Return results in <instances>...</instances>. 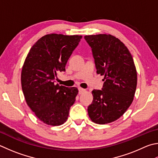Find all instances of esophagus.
I'll return each mask as SVG.
<instances>
[{"mask_svg":"<svg viewBox=\"0 0 158 158\" xmlns=\"http://www.w3.org/2000/svg\"><path fill=\"white\" fill-rule=\"evenodd\" d=\"M78 90H79V94H81V93H84V92L85 91V89L81 88H78Z\"/></svg>","mask_w":158,"mask_h":158,"instance_id":"34e87169","label":"esophagus"}]
</instances>
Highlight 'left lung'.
Returning a JSON list of instances; mask_svg holds the SVG:
<instances>
[{
	"label": "left lung",
	"instance_id": "obj_1",
	"mask_svg": "<svg viewBox=\"0 0 158 158\" xmlns=\"http://www.w3.org/2000/svg\"><path fill=\"white\" fill-rule=\"evenodd\" d=\"M94 60L97 73L104 75L102 90H94L88 107L93 122L104 124L123 115L133 102L137 87L133 59L125 45L110 34L85 36Z\"/></svg>",
	"mask_w": 158,
	"mask_h": 158
}]
</instances>
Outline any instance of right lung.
I'll return each mask as SVG.
<instances>
[{
    "label": "right lung",
    "mask_w": 158,
    "mask_h": 158,
    "mask_svg": "<svg viewBox=\"0 0 158 158\" xmlns=\"http://www.w3.org/2000/svg\"><path fill=\"white\" fill-rule=\"evenodd\" d=\"M81 36L51 34L37 41L25 59L21 73L25 99L36 116L45 124L59 126L66 121L78 89L56 84L57 73L79 45Z\"/></svg>",
    "instance_id": "right-lung-1"
}]
</instances>
